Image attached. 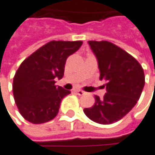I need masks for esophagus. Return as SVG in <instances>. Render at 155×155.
<instances>
[{"mask_svg":"<svg viewBox=\"0 0 155 155\" xmlns=\"http://www.w3.org/2000/svg\"><path fill=\"white\" fill-rule=\"evenodd\" d=\"M75 93L78 94V95H84V94H85V93L84 91H81V90H76Z\"/></svg>","mask_w":155,"mask_h":155,"instance_id":"1","label":"esophagus"}]
</instances>
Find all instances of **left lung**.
<instances>
[{
    "label": "left lung",
    "instance_id": "obj_1",
    "mask_svg": "<svg viewBox=\"0 0 155 155\" xmlns=\"http://www.w3.org/2000/svg\"><path fill=\"white\" fill-rule=\"evenodd\" d=\"M100 71V80L106 81L103 99L95 95L93 107L84 110L86 116L100 124H111L124 118L137 104L144 86L141 64L115 44L89 41Z\"/></svg>",
    "mask_w": 155,
    "mask_h": 155
}]
</instances>
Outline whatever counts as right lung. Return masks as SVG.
Masks as SVG:
<instances>
[{
	"mask_svg": "<svg viewBox=\"0 0 155 155\" xmlns=\"http://www.w3.org/2000/svg\"><path fill=\"white\" fill-rule=\"evenodd\" d=\"M82 44L81 41H51L21 62L14 75L12 92L25 120L38 124L57 115L61 100L71 91L56 86L54 80L62 78L67 58Z\"/></svg>",
	"mask_w": 155,
	"mask_h": 155,
	"instance_id": "right-lung-1",
	"label": "right lung"
}]
</instances>
